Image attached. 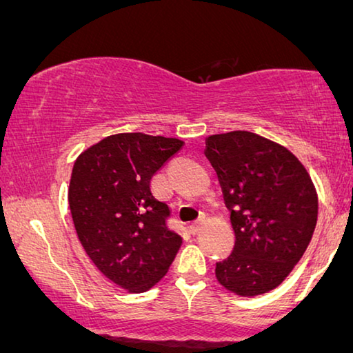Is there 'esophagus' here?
<instances>
[{
	"mask_svg": "<svg viewBox=\"0 0 353 353\" xmlns=\"http://www.w3.org/2000/svg\"><path fill=\"white\" fill-rule=\"evenodd\" d=\"M202 224H203V219H197V221H192V223L188 226L189 232H191V234H197V232L202 229Z\"/></svg>",
	"mask_w": 353,
	"mask_h": 353,
	"instance_id": "obj_1",
	"label": "esophagus"
}]
</instances>
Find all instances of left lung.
<instances>
[{"instance_id": "left-lung-1", "label": "left lung", "mask_w": 353, "mask_h": 353, "mask_svg": "<svg viewBox=\"0 0 353 353\" xmlns=\"http://www.w3.org/2000/svg\"><path fill=\"white\" fill-rule=\"evenodd\" d=\"M236 232L232 253L216 263L218 282L240 296L283 282L312 239L319 201L309 173L287 148L253 132L207 139Z\"/></svg>"}]
</instances>
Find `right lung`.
<instances>
[{"label":"right lung","instance_id":"add662e5","mask_svg":"<svg viewBox=\"0 0 353 353\" xmlns=\"http://www.w3.org/2000/svg\"><path fill=\"white\" fill-rule=\"evenodd\" d=\"M183 146L145 134L106 137L74 162L68 202L83 243L101 274L130 293L164 277L183 239L168 228L170 207L151 178Z\"/></svg>","mask_w":353,"mask_h":353}]
</instances>
